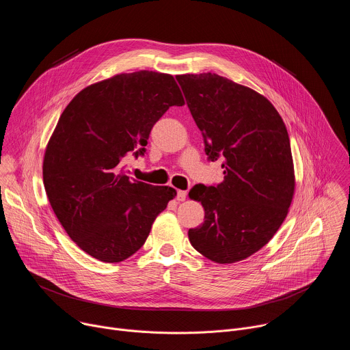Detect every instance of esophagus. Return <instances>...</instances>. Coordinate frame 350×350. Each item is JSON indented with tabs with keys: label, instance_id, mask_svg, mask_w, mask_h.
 <instances>
[{
	"label": "esophagus",
	"instance_id": "1",
	"mask_svg": "<svg viewBox=\"0 0 350 350\" xmlns=\"http://www.w3.org/2000/svg\"><path fill=\"white\" fill-rule=\"evenodd\" d=\"M177 201H180V202H183V201H185V198H187V191H177Z\"/></svg>",
	"mask_w": 350,
	"mask_h": 350
}]
</instances>
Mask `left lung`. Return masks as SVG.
I'll return each mask as SVG.
<instances>
[{"instance_id": "8db88e82", "label": "left lung", "mask_w": 350, "mask_h": 350, "mask_svg": "<svg viewBox=\"0 0 350 350\" xmlns=\"http://www.w3.org/2000/svg\"><path fill=\"white\" fill-rule=\"evenodd\" d=\"M201 130L208 159L224 180L196 184L189 198L205 220L188 230L196 251L215 263L243 260L262 249L288 215L295 172L286 127L266 96L216 73L176 76Z\"/></svg>"}]
</instances>
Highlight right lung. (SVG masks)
Segmentation results:
<instances>
[{
    "label": "right lung",
    "instance_id": "1",
    "mask_svg": "<svg viewBox=\"0 0 350 350\" xmlns=\"http://www.w3.org/2000/svg\"><path fill=\"white\" fill-rule=\"evenodd\" d=\"M184 104L172 75L139 70L85 87L62 112L45 148L42 180L59 223L90 256L119 263L134 255L177 195L131 180L123 162L144 155L154 124Z\"/></svg>",
    "mask_w": 350,
    "mask_h": 350
}]
</instances>
